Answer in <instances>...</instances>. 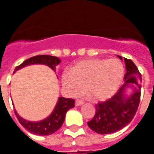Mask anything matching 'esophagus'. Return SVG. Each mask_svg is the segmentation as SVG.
Wrapping results in <instances>:
<instances>
[{
    "instance_id": "34e87169",
    "label": "esophagus",
    "mask_w": 154,
    "mask_h": 154,
    "mask_svg": "<svg viewBox=\"0 0 154 154\" xmlns=\"http://www.w3.org/2000/svg\"><path fill=\"white\" fill-rule=\"evenodd\" d=\"M83 104H84V102L81 101V100H76V102H75L76 106H82V105H83Z\"/></svg>"
}]
</instances>
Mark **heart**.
<instances>
[{"instance_id":"obj_1","label":"heart","mask_w":154,"mask_h":154,"mask_svg":"<svg viewBox=\"0 0 154 154\" xmlns=\"http://www.w3.org/2000/svg\"><path fill=\"white\" fill-rule=\"evenodd\" d=\"M124 76V65L119 59H90L76 63L70 72L63 74L61 81L70 94H78L84 84L93 100L103 101L117 92Z\"/></svg>"}]
</instances>
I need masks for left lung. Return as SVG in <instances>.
Wrapping results in <instances>:
<instances>
[{"label": "left lung", "mask_w": 154, "mask_h": 154, "mask_svg": "<svg viewBox=\"0 0 154 154\" xmlns=\"http://www.w3.org/2000/svg\"><path fill=\"white\" fill-rule=\"evenodd\" d=\"M118 57L122 60L121 56ZM124 59L127 70L125 84L111 99L96 105V114L87 122L90 128L100 134L114 133L125 127L133 119L140 103L141 74L131 60ZM127 88L132 89L130 95L126 93Z\"/></svg>", "instance_id": "obj_1"}]
</instances>
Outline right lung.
Returning <instances> with one entry per match:
<instances>
[{"instance_id": "obj_1", "label": "right lung", "mask_w": 154, "mask_h": 154, "mask_svg": "<svg viewBox=\"0 0 154 154\" xmlns=\"http://www.w3.org/2000/svg\"><path fill=\"white\" fill-rule=\"evenodd\" d=\"M61 62V60L57 57L51 55H36L24 61L20 65L17 66L14 70L15 73L17 70L32 64H45L55 70V67ZM74 100L64 97H59L54 110L48 117L44 120L39 122H30L17 114V111L14 110L16 116L21 125L31 133L36 135L44 136L50 135L57 131L62 126L64 123L65 115L70 109L74 107Z\"/></svg>"}]
</instances>
